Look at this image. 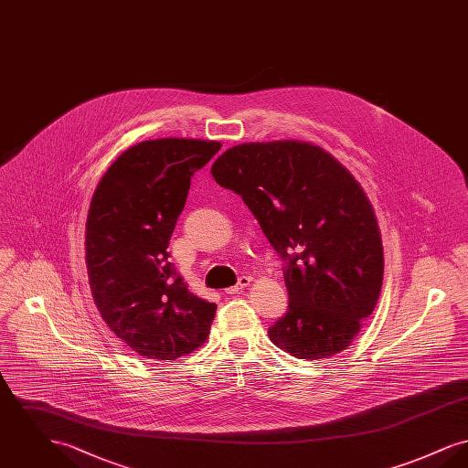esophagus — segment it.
Returning a JSON list of instances; mask_svg holds the SVG:
<instances>
[{"mask_svg":"<svg viewBox=\"0 0 468 468\" xmlns=\"http://www.w3.org/2000/svg\"><path fill=\"white\" fill-rule=\"evenodd\" d=\"M249 284H250V277H245L244 275V277L239 279V282H237L235 286H231V288L226 290V294H237L239 291L245 290Z\"/></svg>","mask_w":468,"mask_h":468,"instance_id":"obj_1","label":"esophagus"}]
</instances>
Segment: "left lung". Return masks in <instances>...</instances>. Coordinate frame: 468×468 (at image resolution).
<instances>
[{
	"instance_id": "obj_1",
	"label": "left lung",
	"mask_w": 468,
	"mask_h": 468,
	"mask_svg": "<svg viewBox=\"0 0 468 468\" xmlns=\"http://www.w3.org/2000/svg\"><path fill=\"white\" fill-rule=\"evenodd\" d=\"M210 174L242 197L288 261L290 309L268 330L270 340L298 359L349 347L378 305L384 273L378 218L355 176L300 140L235 145Z\"/></svg>"
}]
</instances>
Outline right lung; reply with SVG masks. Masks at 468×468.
<instances>
[{"label": "right lung", "instance_id": "obj_1", "mask_svg": "<svg viewBox=\"0 0 468 468\" xmlns=\"http://www.w3.org/2000/svg\"><path fill=\"white\" fill-rule=\"evenodd\" d=\"M219 149L216 140H145L117 157L94 189L86 223L92 300L142 357L174 361L210 334L218 305L187 290L166 249L191 177Z\"/></svg>", "mask_w": 468, "mask_h": 468}]
</instances>
